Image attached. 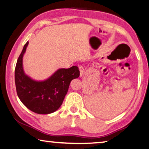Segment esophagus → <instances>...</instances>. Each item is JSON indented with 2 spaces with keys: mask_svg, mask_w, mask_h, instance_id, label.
I'll list each match as a JSON object with an SVG mask.
<instances>
[{
  "mask_svg": "<svg viewBox=\"0 0 149 149\" xmlns=\"http://www.w3.org/2000/svg\"><path fill=\"white\" fill-rule=\"evenodd\" d=\"M78 68H79V72H80V76L81 77L82 75H83V74H84V67L81 66V65H79V66H78Z\"/></svg>",
  "mask_w": 149,
  "mask_h": 149,
  "instance_id": "34e87169",
  "label": "esophagus"
}]
</instances>
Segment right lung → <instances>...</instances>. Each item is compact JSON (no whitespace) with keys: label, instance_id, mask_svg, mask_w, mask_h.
Segmentation results:
<instances>
[{"label":"right lung","instance_id":"obj_1","mask_svg":"<svg viewBox=\"0 0 149 149\" xmlns=\"http://www.w3.org/2000/svg\"><path fill=\"white\" fill-rule=\"evenodd\" d=\"M29 42L25 44L15 68V84L19 100L32 112L48 114L62 105L71 81L79 76L77 66L62 68L44 81H35L24 74L22 58Z\"/></svg>","mask_w":149,"mask_h":149}]
</instances>
